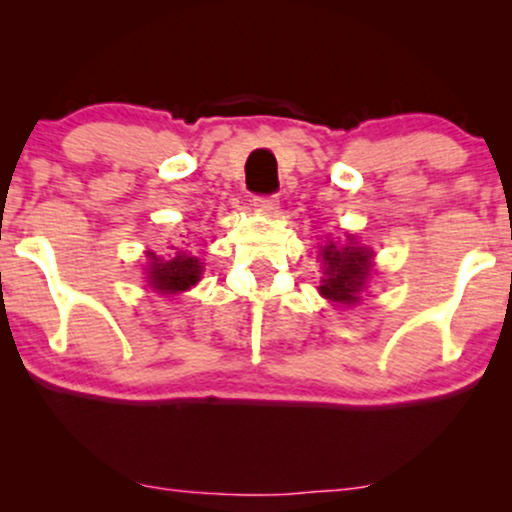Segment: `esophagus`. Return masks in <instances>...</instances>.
<instances>
[{
	"label": "esophagus",
	"mask_w": 512,
	"mask_h": 512,
	"mask_svg": "<svg viewBox=\"0 0 512 512\" xmlns=\"http://www.w3.org/2000/svg\"><path fill=\"white\" fill-rule=\"evenodd\" d=\"M252 204H255L257 211H264V214H274L276 209H279V199L274 195H260L252 199Z\"/></svg>",
	"instance_id": "34e87169"
}]
</instances>
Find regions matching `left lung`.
Listing matches in <instances>:
<instances>
[{
  "label": "left lung",
  "mask_w": 512,
  "mask_h": 512,
  "mask_svg": "<svg viewBox=\"0 0 512 512\" xmlns=\"http://www.w3.org/2000/svg\"><path fill=\"white\" fill-rule=\"evenodd\" d=\"M322 260H325V279L320 286L322 296L337 303H356L358 291L366 284L370 252L356 245L337 248L330 243L322 248Z\"/></svg>",
  "instance_id": "1"
}]
</instances>
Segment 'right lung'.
I'll use <instances>...</instances> for the list:
<instances>
[{"label":"right lung","instance_id":"add662e5","mask_svg":"<svg viewBox=\"0 0 512 512\" xmlns=\"http://www.w3.org/2000/svg\"><path fill=\"white\" fill-rule=\"evenodd\" d=\"M202 264L195 257H187L178 252L173 260L163 262L154 252L149 255V281L156 291L163 293H178L190 289L199 281Z\"/></svg>","mask_w":512,"mask_h":512}]
</instances>
